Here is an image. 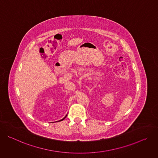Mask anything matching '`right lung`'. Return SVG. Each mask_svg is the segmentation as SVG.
Listing matches in <instances>:
<instances>
[{
  "label": "right lung",
  "instance_id": "right-lung-1",
  "mask_svg": "<svg viewBox=\"0 0 158 158\" xmlns=\"http://www.w3.org/2000/svg\"><path fill=\"white\" fill-rule=\"evenodd\" d=\"M66 116H67V115H66V116H65V117H64V118L62 119H61V120H60V121H62V120H64V119L66 118Z\"/></svg>",
  "mask_w": 158,
  "mask_h": 158
}]
</instances>
